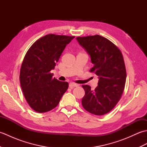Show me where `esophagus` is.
<instances>
[{"label": "esophagus", "instance_id": "esophagus-1", "mask_svg": "<svg viewBox=\"0 0 147 147\" xmlns=\"http://www.w3.org/2000/svg\"><path fill=\"white\" fill-rule=\"evenodd\" d=\"M69 86L71 88H73L74 87L78 86L79 85H78V84H76V83H70L69 85Z\"/></svg>", "mask_w": 147, "mask_h": 147}]
</instances>
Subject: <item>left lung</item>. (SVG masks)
Returning a JSON list of instances; mask_svg holds the SVG:
<instances>
[{
    "mask_svg": "<svg viewBox=\"0 0 147 147\" xmlns=\"http://www.w3.org/2000/svg\"><path fill=\"white\" fill-rule=\"evenodd\" d=\"M76 40L90 56L93 64L90 72H94L99 79L94 90L88 85H82L85 92L82 105L90 113L104 115L116 105L124 91L126 71L123 54L102 36L76 37Z\"/></svg>",
    "mask_w": 147,
    "mask_h": 147,
    "instance_id": "left-lung-1",
    "label": "left lung"
}]
</instances>
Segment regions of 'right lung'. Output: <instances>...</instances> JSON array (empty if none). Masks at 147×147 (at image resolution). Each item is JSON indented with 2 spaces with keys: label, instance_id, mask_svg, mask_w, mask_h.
I'll return each instance as SVG.
<instances>
[{
  "label": "right lung",
  "instance_id": "obj_1",
  "mask_svg": "<svg viewBox=\"0 0 147 147\" xmlns=\"http://www.w3.org/2000/svg\"><path fill=\"white\" fill-rule=\"evenodd\" d=\"M74 36L49 34L31 46L22 62L20 80L28 104L42 113L59 104L68 88V83L53 78L54 69L65 47Z\"/></svg>",
  "mask_w": 147,
  "mask_h": 147
}]
</instances>
